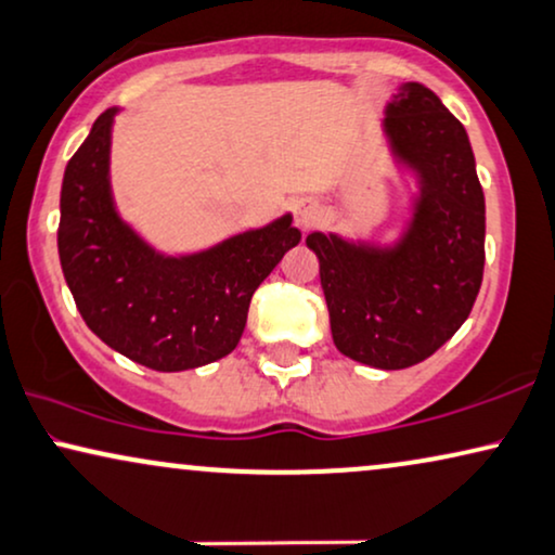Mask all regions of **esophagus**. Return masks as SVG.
<instances>
[{"label": "esophagus", "mask_w": 555, "mask_h": 555, "mask_svg": "<svg viewBox=\"0 0 555 555\" xmlns=\"http://www.w3.org/2000/svg\"><path fill=\"white\" fill-rule=\"evenodd\" d=\"M315 214H319V204H315L313 198H298L293 204V216L298 227H311L315 221Z\"/></svg>", "instance_id": "1"}]
</instances>
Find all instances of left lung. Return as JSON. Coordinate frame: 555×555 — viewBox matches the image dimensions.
<instances>
[{
	"mask_svg": "<svg viewBox=\"0 0 555 555\" xmlns=\"http://www.w3.org/2000/svg\"><path fill=\"white\" fill-rule=\"evenodd\" d=\"M423 196L405 240L390 251L308 234L319 257L336 349L379 370L423 362L472 313L485 275V191L462 121L428 86L405 83L385 117Z\"/></svg>",
	"mask_w": 555,
	"mask_h": 555,
	"instance_id": "obj_1",
	"label": "left lung"
}]
</instances>
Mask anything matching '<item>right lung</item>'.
<instances>
[{
	"label": "right lung",
	"instance_id": "right-lung-1",
	"mask_svg": "<svg viewBox=\"0 0 555 555\" xmlns=\"http://www.w3.org/2000/svg\"><path fill=\"white\" fill-rule=\"evenodd\" d=\"M114 109L93 121L66 165L57 255L86 326L119 354L157 372L227 357L251 295L300 242L291 216L183 260L155 255L119 221L109 193Z\"/></svg>",
	"mask_w": 555,
	"mask_h": 555
}]
</instances>
